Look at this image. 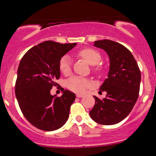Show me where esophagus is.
<instances>
[{
    "instance_id": "1",
    "label": "esophagus",
    "mask_w": 156,
    "mask_h": 156,
    "mask_svg": "<svg viewBox=\"0 0 156 156\" xmlns=\"http://www.w3.org/2000/svg\"><path fill=\"white\" fill-rule=\"evenodd\" d=\"M76 97H77V98H82V97H83V94H76Z\"/></svg>"
}]
</instances>
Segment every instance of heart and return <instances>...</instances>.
I'll return each mask as SVG.
<instances>
[{"mask_svg": "<svg viewBox=\"0 0 156 156\" xmlns=\"http://www.w3.org/2000/svg\"><path fill=\"white\" fill-rule=\"evenodd\" d=\"M79 55L87 61L90 65H96L101 59V54L92 48H85L79 52ZM59 69L63 74L68 75L71 71V59L68 55H64L61 58L59 62ZM99 70L100 67L97 68ZM68 89L73 92L81 93L83 92L91 86L89 80L80 78L78 76H73L69 78L66 82Z\"/></svg>", "mask_w": 156, "mask_h": 156, "instance_id": "heart-1", "label": "heart"}]
</instances>
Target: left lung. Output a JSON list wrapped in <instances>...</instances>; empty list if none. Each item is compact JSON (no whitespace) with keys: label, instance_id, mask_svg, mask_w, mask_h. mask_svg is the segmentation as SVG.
Returning a JSON list of instances; mask_svg holds the SVG:
<instances>
[{"label":"left lung","instance_id":"obj_1","mask_svg":"<svg viewBox=\"0 0 156 156\" xmlns=\"http://www.w3.org/2000/svg\"><path fill=\"white\" fill-rule=\"evenodd\" d=\"M94 46L106 52L110 64L108 77L100 87L106 97L101 101L94 96L95 104L89 115L98 124H117L130 114L137 101L141 72L133 55L122 44L103 39L94 42Z\"/></svg>","mask_w":156,"mask_h":156}]
</instances>
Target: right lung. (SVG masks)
<instances>
[{
    "label": "right lung",
    "instance_id": "obj_1",
    "mask_svg": "<svg viewBox=\"0 0 156 156\" xmlns=\"http://www.w3.org/2000/svg\"><path fill=\"white\" fill-rule=\"evenodd\" d=\"M77 43L45 41L23 55L17 69L15 94L26 119L39 129L53 131L65 124L75 93L63 90L58 98L51 94L60 78L59 62Z\"/></svg>",
    "mask_w": 156,
    "mask_h": 156
}]
</instances>
